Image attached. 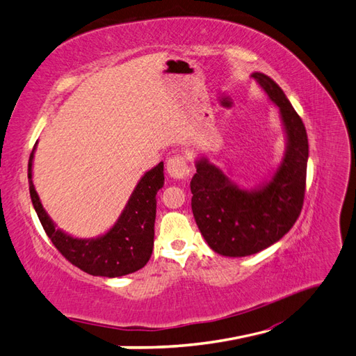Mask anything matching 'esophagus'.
I'll return each mask as SVG.
<instances>
[{"instance_id":"34e87169","label":"esophagus","mask_w":356,"mask_h":356,"mask_svg":"<svg viewBox=\"0 0 356 356\" xmlns=\"http://www.w3.org/2000/svg\"><path fill=\"white\" fill-rule=\"evenodd\" d=\"M167 172L170 175V177L180 180L185 179L189 175V163L188 159H185L184 156H175L168 159L167 162Z\"/></svg>"}]
</instances>
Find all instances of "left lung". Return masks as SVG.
Returning <instances> with one entry per match:
<instances>
[{
	"label": "left lung",
	"instance_id": "left-lung-1",
	"mask_svg": "<svg viewBox=\"0 0 356 356\" xmlns=\"http://www.w3.org/2000/svg\"><path fill=\"white\" fill-rule=\"evenodd\" d=\"M251 78L280 111L286 150L270 179L241 188L207 154L195 159L191 180L193 213L204 241L225 257H245L278 242L296 222L304 204L308 138L300 117L281 87L261 72Z\"/></svg>",
	"mask_w": 356,
	"mask_h": 356
}]
</instances>
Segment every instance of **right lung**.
<instances>
[{
  "mask_svg": "<svg viewBox=\"0 0 356 356\" xmlns=\"http://www.w3.org/2000/svg\"><path fill=\"white\" fill-rule=\"evenodd\" d=\"M29 161L30 195L48 238L72 265L95 277H123L145 266L153 251L156 194L163 186V162L153 167L136 184L123 212L106 233L96 238H75L56 225L44 211L33 184V159Z\"/></svg>",
  "mask_w": 356,
  "mask_h": 356,
  "instance_id": "add662e5",
  "label": "right lung"
}]
</instances>
